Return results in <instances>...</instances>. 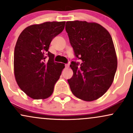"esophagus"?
Returning <instances> with one entry per match:
<instances>
[{"mask_svg": "<svg viewBox=\"0 0 133 133\" xmlns=\"http://www.w3.org/2000/svg\"><path fill=\"white\" fill-rule=\"evenodd\" d=\"M65 68H68L69 67V64H65Z\"/></svg>", "mask_w": 133, "mask_h": 133, "instance_id": "obj_1", "label": "esophagus"}]
</instances>
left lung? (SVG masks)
Returning a JSON list of instances; mask_svg holds the SVG:
<instances>
[{
  "label": "left lung",
  "instance_id": "8db88e82",
  "mask_svg": "<svg viewBox=\"0 0 133 133\" xmlns=\"http://www.w3.org/2000/svg\"><path fill=\"white\" fill-rule=\"evenodd\" d=\"M65 30L74 54L82 62L72 61L73 76L68 81L76 97L92 101L101 97L113 82L117 67L112 37L104 27L96 22L68 21Z\"/></svg>",
  "mask_w": 133,
  "mask_h": 133
}]
</instances>
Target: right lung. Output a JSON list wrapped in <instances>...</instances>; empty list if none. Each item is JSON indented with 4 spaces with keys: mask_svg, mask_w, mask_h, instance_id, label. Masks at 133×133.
I'll return each mask as SVG.
<instances>
[{
    "mask_svg": "<svg viewBox=\"0 0 133 133\" xmlns=\"http://www.w3.org/2000/svg\"><path fill=\"white\" fill-rule=\"evenodd\" d=\"M65 21L45 22L27 27L17 41L14 72L18 86L34 99H45L52 94L64 64L54 61L48 51L54 37L64 30Z\"/></svg>",
    "mask_w": 133,
    "mask_h": 133,
    "instance_id": "obj_1",
    "label": "right lung"
}]
</instances>
